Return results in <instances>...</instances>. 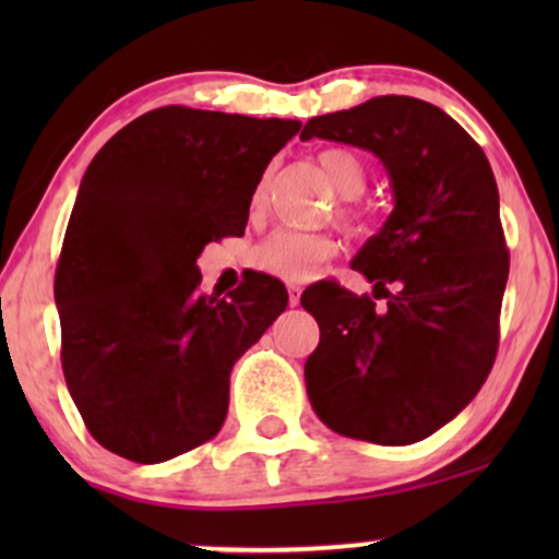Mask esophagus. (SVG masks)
Listing matches in <instances>:
<instances>
[{"label":"esophagus","mask_w":559,"mask_h":559,"mask_svg":"<svg viewBox=\"0 0 559 559\" xmlns=\"http://www.w3.org/2000/svg\"><path fill=\"white\" fill-rule=\"evenodd\" d=\"M299 299H301V288L299 286H288V305L297 307Z\"/></svg>","instance_id":"esophagus-1"}]
</instances>
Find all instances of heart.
Here are the masks:
<instances>
[{
  "mask_svg": "<svg viewBox=\"0 0 559 559\" xmlns=\"http://www.w3.org/2000/svg\"><path fill=\"white\" fill-rule=\"evenodd\" d=\"M318 168L323 173V178L329 181L333 194L342 199H355L360 197L368 186V168H365L362 157L355 155L352 150L344 146H329L318 155ZM265 189H267V176L254 186L252 199H249V207L252 213H258L265 202ZM346 223L355 221V210L342 207ZM333 254V241L323 234H301V230H288L281 228L275 234L267 236L265 241L254 249L252 260L254 265L262 271L278 275V278L292 281H307L312 273L318 271L320 262H325Z\"/></svg>",
  "mask_w": 559,
  "mask_h": 559,
  "instance_id": "1",
  "label": "heart"
}]
</instances>
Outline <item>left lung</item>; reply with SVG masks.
Wrapping results in <instances>:
<instances>
[{
  "label": "left lung",
  "instance_id": "1",
  "mask_svg": "<svg viewBox=\"0 0 559 559\" xmlns=\"http://www.w3.org/2000/svg\"><path fill=\"white\" fill-rule=\"evenodd\" d=\"M299 139L373 152L394 194L383 228L352 260L386 305L333 281L301 294L320 325L307 396L331 431L415 444L463 413L497 357L510 254L491 165L457 120L415 96L320 115Z\"/></svg>",
  "mask_w": 559,
  "mask_h": 559
}]
</instances>
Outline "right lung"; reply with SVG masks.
<instances>
[{
  "mask_svg": "<svg viewBox=\"0 0 559 559\" xmlns=\"http://www.w3.org/2000/svg\"><path fill=\"white\" fill-rule=\"evenodd\" d=\"M299 120L159 107L96 152L75 197L55 301L62 373L88 433L141 465L221 431L230 368L286 310L265 273L199 292L197 258L241 236L249 199Z\"/></svg>",
  "mask_w": 559,
  "mask_h": 559,
  "instance_id": "right-lung-1",
  "label": "right lung"
}]
</instances>
